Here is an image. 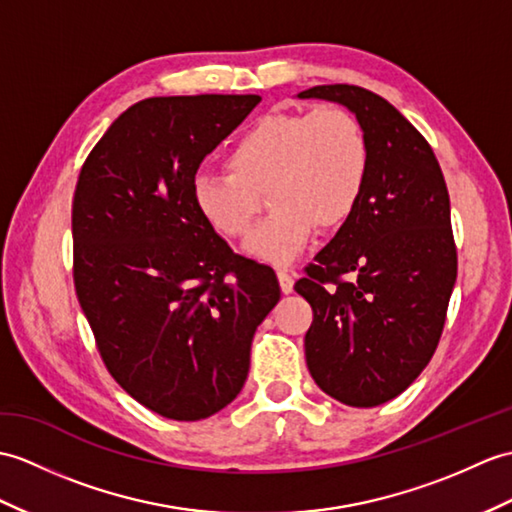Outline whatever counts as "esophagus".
<instances>
[{
	"mask_svg": "<svg viewBox=\"0 0 512 512\" xmlns=\"http://www.w3.org/2000/svg\"><path fill=\"white\" fill-rule=\"evenodd\" d=\"M277 279H279L283 294H290L294 290V277L290 275L288 270H277Z\"/></svg>",
	"mask_w": 512,
	"mask_h": 512,
	"instance_id": "1",
	"label": "esophagus"
}]
</instances>
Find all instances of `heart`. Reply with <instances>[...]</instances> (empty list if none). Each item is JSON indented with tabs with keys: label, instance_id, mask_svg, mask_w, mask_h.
I'll return each instance as SVG.
<instances>
[{
	"label": "heart",
	"instance_id": "obj_1",
	"mask_svg": "<svg viewBox=\"0 0 512 512\" xmlns=\"http://www.w3.org/2000/svg\"><path fill=\"white\" fill-rule=\"evenodd\" d=\"M227 170L196 174L192 202L209 229L237 240L251 229L268 192L275 211L248 235L244 251L290 264L316 231L353 218L371 172L362 122L342 106L275 111L248 124L227 152Z\"/></svg>",
	"mask_w": 512,
	"mask_h": 512
}]
</instances>
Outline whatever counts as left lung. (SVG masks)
<instances>
[{
	"instance_id": "left-lung-1",
	"label": "left lung",
	"mask_w": 512,
	"mask_h": 512,
	"mask_svg": "<svg viewBox=\"0 0 512 512\" xmlns=\"http://www.w3.org/2000/svg\"><path fill=\"white\" fill-rule=\"evenodd\" d=\"M299 98L344 104L371 144L358 211L294 290L314 312L305 334L314 382L347 406L373 408L401 395L441 340L458 275L449 192L432 146L382 95L320 85Z\"/></svg>"
}]
</instances>
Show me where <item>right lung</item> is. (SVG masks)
<instances>
[{"mask_svg":"<svg viewBox=\"0 0 512 512\" xmlns=\"http://www.w3.org/2000/svg\"><path fill=\"white\" fill-rule=\"evenodd\" d=\"M259 95H170L126 109L89 152L71 202L74 285L106 371L174 421L242 390L255 329L277 305L268 266L235 255L192 202L202 159Z\"/></svg>","mask_w":512,"mask_h":512,"instance_id":"1","label":"right lung"}]
</instances>
